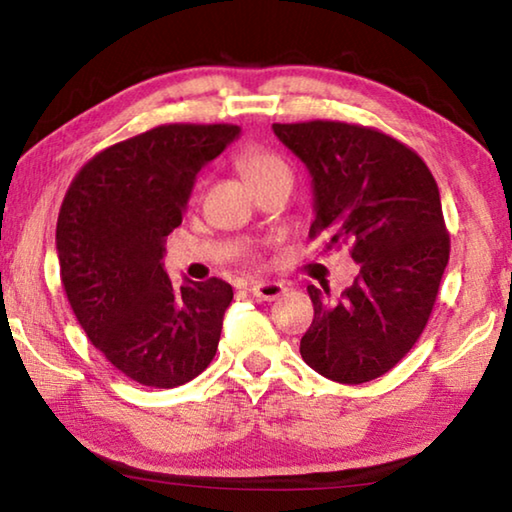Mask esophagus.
<instances>
[{"label": "esophagus", "instance_id": "34e87169", "mask_svg": "<svg viewBox=\"0 0 512 512\" xmlns=\"http://www.w3.org/2000/svg\"><path fill=\"white\" fill-rule=\"evenodd\" d=\"M284 291H287V284L282 282H255L253 287H250V293H253L257 300H266V302L277 300Z\"/></svg>", "mask_w": 512, "mask_h": 512}]
</instances>
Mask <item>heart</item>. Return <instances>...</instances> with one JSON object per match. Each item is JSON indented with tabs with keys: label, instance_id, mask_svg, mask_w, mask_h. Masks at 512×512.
<instances>
[{
	"label": "heart",
	"instance_id": "1",
	"mask_svg": "<svg viewBox=\"0 0 512 512\" xmlns=\"http://www.w3.org/2000/svg\"><path fill=\"white\" fill-rule=\"evenodd\" d=\"M237 164L250 187L257 189L275 180H291V169L282 155L264 149V146H248L239 153Z\"/></svg>",
	"mask_w": 512,
	"mask_h": 512
}]
</instances>
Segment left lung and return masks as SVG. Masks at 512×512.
<instances>
[{"label": "left lung", "instance_id": "1", "mask_svg": "<svg viewBox=\"0 0 512 512\" xmlns=\"http://www.w3.org/2000/svg\"><path fill=\"white\" fill-rule=\"evenodd\" d=\"M305 162L325 250L352 246L359 275L332 298L309 284L314 320L300 341L309 368L339 384L377 379L404 359L431 316L449 262L440 192L409 146L345 121L273 124Z\"/></svg>", "mask_w": 512, "mask_h": 512}]
</instances>
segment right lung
<instances>
[{
    "label": "right lung",
    "instance_id": "obj_1",
    "mask_svg": "<svg viewBox=\"0 0 512 512\" xmlns=\"http://www.w3.org/2000/svg\"><path fill=\"white\" fill-rule=\"evenodd\" d=\"M232 124H169L101 151L76 173L56 225L60 280L94 348L142 386L176 388L219 348L228 282L173 287L162 257L198 171L237 140Z\"/></svg>",
    "mask_w": 512,
    "mask_h": 512
}]
</instances>
